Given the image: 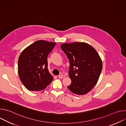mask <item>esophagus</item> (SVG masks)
Listing matches in <instances>:
<instances>
[{"label": "esophagus", "mask_w": 126, "mask_h": 126, "mask_svg": "<svg viewBox=\"0 0 126 126\" xmlns=\"http://www.w3.org/2000/svg\"><path fill=\"white\" fill-rule=\"evenodd\" d=\"M58 77H59V78H60V79H62V78H63V76L62 75H59L58 76Z\"/></svg>", "instance_id": "obj_1"}]
</instances>
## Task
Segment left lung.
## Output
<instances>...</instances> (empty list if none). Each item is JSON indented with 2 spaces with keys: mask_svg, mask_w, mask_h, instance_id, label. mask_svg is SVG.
Listing matches in <instances>:
<instances>
[{
  "mask_svg": "<svg viewBox=\"0 0 126 126\" xmlns=\"http://www.w3.org/2000/svg\"><path fill=\"white\" fill-rule=\"evenodd\" d=\"M61 48L70 62L68 86L74 94L82 95L90 91L97 84L102 69V61L96 50L85 42L63 43Z\"/></svg>",
  "mask_w": 126,
  "mask_h": 126,
  "instance_id": "obj_1",
  "label": "left lung"
}]
</instances>
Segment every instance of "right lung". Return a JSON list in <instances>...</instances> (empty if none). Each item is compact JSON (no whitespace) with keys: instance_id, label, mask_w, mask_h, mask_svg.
<instances>
[{"instance_id":"right-lung-1","label":"right lung","mask_w":126,"mask_h":126,"mask_svg":"<svg viewBox=\"0 0 126 126\" xmlns=\"http://www.w3.org/2000/svg\"><path fill=\"white\" fill-rule=\"evenodd\" d=\"M56 43L38 40L26 47L18 61L19 78L30 91H41L53 79L48 69L47 56Z\"/></svg>"}]
</instances>
